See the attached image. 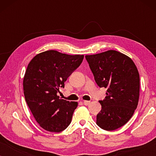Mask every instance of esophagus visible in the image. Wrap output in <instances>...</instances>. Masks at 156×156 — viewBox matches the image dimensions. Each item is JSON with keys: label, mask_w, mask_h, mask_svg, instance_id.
Returning <instances> with one entry per match:
<instances>
[{"label": "esophagus", "mask_w": 156, "mask_h": 156, "mask_svg": "<svg viewBox=\"0 0 156 156\" xmlns=\"http://www.w3.org/2000/svg\"><path fill=\"white\" fill-rule=\"evenodd\" d=\"M83 103H84V105H86V106H88L89 104H90V101H83Z\"/></svg>", "instance_id": "obj_1"}]
</instances>
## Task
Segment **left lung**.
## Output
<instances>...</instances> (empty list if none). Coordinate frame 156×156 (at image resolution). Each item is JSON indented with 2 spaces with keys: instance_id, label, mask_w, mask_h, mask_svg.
I'll use <instances>...</instances> for the list:
<instances>
[{
  "instance_id": "obj_1",
  "label": "left lung",
  "mask_w": 156,
  "mask_h": 156,
  "mask_svg": "<svg viewBox=\"0 0 156 156\" xmlns=\"http://www.w3.org/2000/svg\"><path fill=\"white\" fill-rule=\"evenodd\" d=\"M85 57L98 86L107 89L105 99L99 101L101 110L97 116V124L106 131H114L125 125L137 108L138 69L129 57L116 50Z\"/></svg>"
}]
</instances>
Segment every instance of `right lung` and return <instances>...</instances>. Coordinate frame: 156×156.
I'll return each instance as SVG.
<instances>
[{"label":"right lung","instance_id":"right-lung-1","mask_svg":"<svg viewBox=\"0 0 156 156\" xmlns=\"http://www.w3.org/2000/svg\"><path fill=\"white\" fill-rule=\"evenodd\" d=\"M84 55H69L48 50L33 57L23 78L25 101L42 129L59 133L67 129L77 107L75 101L57 95L65 82L82 62Z\"/></svg>","mask_w":156,"mask_h":156}]
</instances>
